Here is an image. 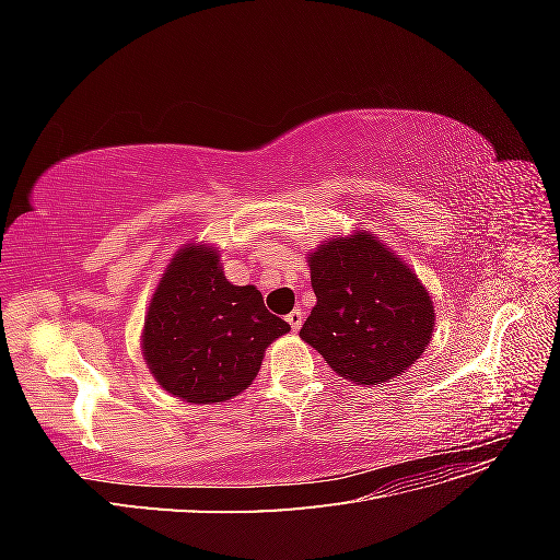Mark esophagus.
Masks as SVG:
<instances>
[{
    "label": "esophagus",
    "mask_w": 560,
    "mask_h": 560,
    "mask_svg": "<svg viewBox=\"0 0 560 560\" xmlns=\"http://www.w3.org/2000/svg\"><path fill=\"white\" fill-rule=\"evenodd\" d=\"M287 322H290L292 331H299L301 329V322H303V313L301 311H292L290 315H287Z\"/></svg>",
    "instance_id": "esophagus-1"
}]
</instances>
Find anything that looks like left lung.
Instances as JSON below:
<instances>
[{
	"label": "left lung",
	"mask_w": 560,
	"mask_h": 560,
	"mask_svg": "<svg viewBox=\"0 0 560 560\" xmlns=\"http://www.w3.org/2000/svg\"><path fill=\"white\" fill-rule=\"evenodd\" d=\"M315 308L299 336L358 385H383L425 352L434 306L397 254L358 231L308 254Z\"/></svg>",
	"instance_id": "obj_1"
}]
</instances>
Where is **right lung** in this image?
Masks as SVG:
<instances>
[{"label":"right lung","instance_id":"obj_1","mask_svg":"<svg viewBox=\"0 0 560 560\" xmlns=\"http://www.w3.org/2000/svg\"><path fill=\"white\" fill-rule=\"evenodd\" d=\"M290 331L254 284L226 280L219 252L184 245L151 296L142 354L156 383L191 401H226L257 378L266 348Z\"/></svg>","mask_w":560,"mask_h":560}]
</instances>
